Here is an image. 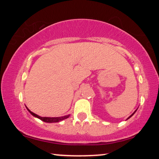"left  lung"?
Returning a JSON list of instances; mask_svg holds the SVG:
<instances>
[{
	"instance_id": "1",
	"label": "left lung",
	"mask_w": 159,
	"mask_h": 159,
	"mask_svg": "<svg viewBox=\"0 0 159 159\" xmlns=\"http://www.w3.org/2000/svg\"><path fill=\"white\" fill-rule=\"evenodd\" d=\"M135 111H134V113H133V114H132V115H131V116H129V118H130V117H131V116H132V115H133V114H134V113H135ZM129 118H128V119H129Z\"/></svg>"
}]
</instances>
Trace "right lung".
Masks as SVG:
<instances>
[{
    "label": "right lung",
    "mask_w": 159,
    "mask_h": 159,
    "mask_svg": "<svg viewBox=\"0 0 159 159\" xmlns=\"http://www.w3.org/2000/svg\"><path fill=\"white\" fill-rule=\"evenodd\" d=\"M27 110L29 111V112L32 115V116H34L37 117V118L40 119V120L45 121V122H48V123L58 122V121H61V120H63V119L68 118V117L69 116V115H68V116H62V117H41L40 116H38V115H37L36 114H34V113L32 112L31 111H30V109H28V108H27Z\"/></svg>",
    "instance_id": "obj_1"
}]
</instances>
